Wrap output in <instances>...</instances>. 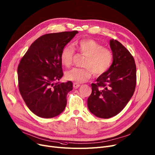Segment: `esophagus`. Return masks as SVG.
<instances>
[{
    "label": "esophagus",
    "instance_id": "obj_1",
    "mask_svg": "<svg viewBox=\"0 0 155 155\" xmlns=\"http://www.w3.org/2000/svg\"><path fill=\"white\" fill-rule=\"evenodd\" d=\"M80 86V85L77 84V83H75H75H74V87L75 88H78Z\"/></svg>",
    "mask_w": 155,
    "mask_h": 155
}]
</instances>
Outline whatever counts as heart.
I'll return each instance as SVG.
<instances>
[{"label": "heart", "mask_w": 155, "mask_h": 155, "mask_svg": "<svg viewBox=\"0 0 155 155\" xmlns=\"http://www.w3.org/2000/svg\"><path fill=\"white\" fill-rule=\"evenodd\" d=\"M75 48L86 58L84 68H74L65 72L67 80L75 83H82L91 78L93 73L96 76L105 74L111 66L113 55L111 50L103 47L101 44L92 38H82L75 43ZM75 54V50L71 45H66L61 50L60 61L64 66L71 65Z\"/></svg>", "instance_id": "1"}]
</instances>
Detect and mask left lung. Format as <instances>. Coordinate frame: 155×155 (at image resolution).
<instances>
[{
  "label": "left lung",
  "mask_w": 155,
  "mask_h": 155,
  "mask_svg": "<svg viewBox=\"0 0 155 155\" xmlns=\"http://www.w3.org/2000/svg\"><path fill=\"white\" fill-rule=\"evenodd\" d=\"M113 60L110 69L91 84L88 98L91 113L101 118L114 117L127 105L135 92L137 67L130 51L117 40H110Z\"/></svg>",
  "instance_id": "left-lung-1"
}]
</instances>
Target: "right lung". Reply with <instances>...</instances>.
<instances>
[{
  "instance_id": "1",
  "label": "right lung",
  "mask_w": 155,
  "mask_h": 155,
  "mask_svg": "<svg viewBox=\"0 0 155 155\" xmlns=\"http://www.w3.org/2000/svg\"><path fill=\"white\" fill-rule=\"evenodd\" d=\"M47 34L38 38L20 60L17 68L18 89L29 110L37 116L50 118L60 115L67 105L70 81L54 84L64 73L60 61L62 48L78 34Z\"/></svg>"
}]
</instances>
